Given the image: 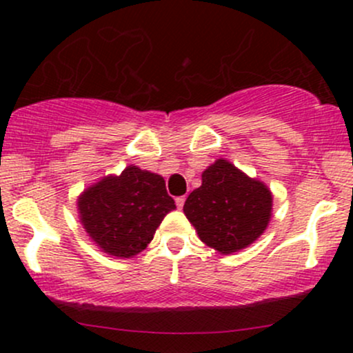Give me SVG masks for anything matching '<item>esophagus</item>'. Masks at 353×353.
Listing matches in <instances>:
<instances>
[{
	"label": "esophagus",
	"instance_id": "obj_1",
	"mask_svg": "<svg viewBox=\"0 0 353 353\" xmlns=\"http://www.w3.org/2000/svg\"><path fill=\"white\" fill-rule=\"evenodd\" d=\"M184 202H185V196L176 197V205H177V209H182V208H184Z\"/></svg>",
	"mask_w": 353,
	"mask_h": 353
}]
</instances>
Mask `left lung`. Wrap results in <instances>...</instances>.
<instances>
[{
	"label": "left lung",
	"instance_id": "obj_1",
	"mask_svg": "<svg viewBox=\"0 0 353 353\" xmlns=\"http://www.w3.org/2000/svg\"><path fill=\"white\" fill-rule=\"evenodd\" d=\"M272 192L228 159L202 172L201 188L189 194L184 214L205 245L229 255L254 244L272 217Z\"/></svg>",
	"mask_w": 353,
	"mask_h": 353
}]
</instances>
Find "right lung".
Masks as SVG:
<instances>
[{
  "instance_id": "1",
  "label": "right lung",
  "mask_w": 353,
  "mask_h": 353,
  "mask_svg": "<svg viewBox=\"0 0 353 353\" xmlns=\"http://www.w3.org/2000/svg\"><path fill=\"white\" fill-rule=\"evenodd\" d=\"M176 209L163 176L128 165L79 194V222L101 252L131 259L148 247L165 214Z\"/></svg>"
}]
</instances>
